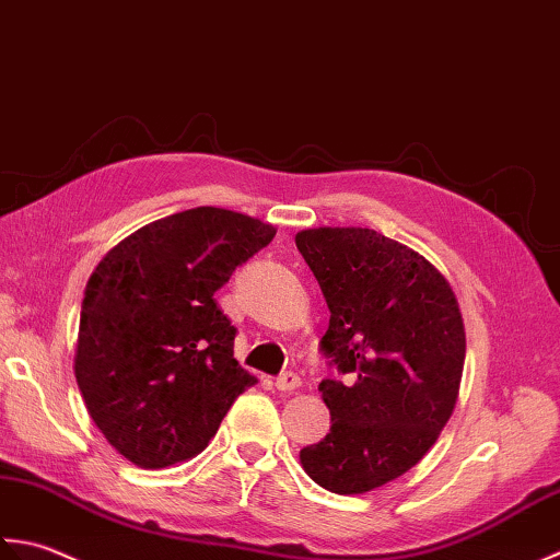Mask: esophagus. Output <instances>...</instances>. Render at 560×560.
Returning a JSON list of instances; mask_svg holds the SVG:
<instances>
[{
  "label": "esophagus",
  "mask_w": 560,
  "mask_h": 560,
  "mask_svg": "<svg viewBox=\"0 0 560 560\" xmlns=\"http://www.w3.org/2000/svg\"><path fill=\"white\" fill-rule=\"evenodd\" d=\"M300 384H302L300 376H296L294 372H284L276 380V389L278 392H294V389H300Z\"/></svg>",
  "instance_id": "1"
}]
</instances>
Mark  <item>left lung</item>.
Segmentation results:
<instances>
[{"mask_svg": "<svg viewBox=\"0 0 560 560\" xmlns=\"http://www.w3.org/2000/svg\"><path fill=\"white\" fill-rule=\"evenodd\" d=\"M294 242L330 312L322 348L348 374L318 384L330 430L300 464L330 493L362 495L413 469L452 418L462 310L425 256L368 226H316Z\"/></svg>", "mask_w": 560, "mask_h": 560, "instance_id": "1", "label": "left lung"}]
</instances>
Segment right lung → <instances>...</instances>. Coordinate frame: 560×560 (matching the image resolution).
Masks as SVG:
<instances>
[{
	"mask_svg": "<svg viewBox=\"0 0 560 560\" xmlns=\"http://www.w3.org/2000/svg\"><path fill=\"white\" fill-rule=\"evenodd\" d=\"M272 236L256 217L202 205L144 224L91 272L74 376L91 420L140 469L200 454L258 382L212 294Z\"/></svg>",
	"mask_w": 560,
	"mask_h": 560,
	"instance_id": "1",
	"label": "right lung"
}]
</instances>
